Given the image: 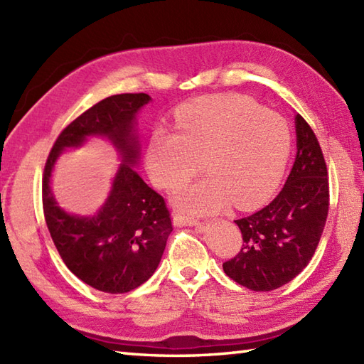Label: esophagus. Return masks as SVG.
Segmentation results:
<instances>
[{"label":"esophagus","instance_id":"1","mask_svg":"<svg viewBox=\"0 0 364 364\" xmlns=\"http://www.w3.org/2000/svg\"><path fill=\"white\" fill-rule=\"evenodd\" d=\"M173 225L175 227H196L197 230H202V223L197 222L196 219L184 218V215H180V214L173 215Z\"/></svg>","mask_w":364,"mask_h":364}]
</instances>
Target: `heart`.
Returning a JSON list of instances; mask_svg holds the SVG:
<instances>
[{
    "mask_svg": "<svg viewBox=\"0 0 364 364\" xmlns=\"http://www.w3.org/2000/svg\"><path fill=\"white\" fill-rule=\"evenodd\" d=\"M178 133L156 128L146 170L158 188L173 191L194 176L208 178L178 192L175 206L189 215L259 205L277 186L291 149L289 128L270 111L239 95H214L176 112Z\"/></svg>",
    "mask_w": 364,
    "mask_h": 364,
    "instance_id": "b5f03b06",
    "label": "heart"
}]
</instances>
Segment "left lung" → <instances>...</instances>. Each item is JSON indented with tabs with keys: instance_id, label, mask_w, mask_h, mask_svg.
Here are the masks:
<instances>
[{
	"instance_id": "obj_1",
	"label": "left lung",
	"mask_w": 364,
	"mask_h": 364,
	"mask_svg": "<svg viewBox=\"0 0 364 364\" xmlns=\"http://www.w3.org/2000/svg\"><path fill=\"white\" fill-rule=\"evenodd\" d=\"M297 156L283 189L262 210L235 220L242 249L225 274L252 291H272L306 267L328 215V172L314 131L296 115Z\"/></svg>"
}]
</instances>
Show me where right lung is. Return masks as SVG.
<instances>
[{
  "instance_id": "1",
  "label": "right lung",
  "mask_w": 364,
  "mask_h": 364,
  "mask_svg": "<svg viewBox=\"0 0 364 364\" xmlns=\"http://www.w3.org/2000/svg\"><path fill=\"white\" fill-rule=\"evenodd\" d=\"M150 100L146 94H120L98 102L60 131L45 164L42 200L53 242L80 280L103 292H129L149 280L173 230L166 200L131 167L139 158L136 114ZM89 135L109 138L124 162L102 210L82 218L60 210L49 178L62 150Z\"/></svg>"
}]
</instances>
